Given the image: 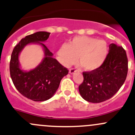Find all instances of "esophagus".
Returning a JSON list of instances; mask_svg holds the SVG:
<instances>
[{
  "label": "esophagus",
  "instance_id": "obj_1",
  "mask_svg": "<svg viewBox=\"0 0 135 135\" xmlns=\"http://www.w3.org/2000/svg\"><path fill=\"white\" fill-rule=\"evenodd\" d=\"M69 73H70V74H74L76 73V70H75L74 69H70V70H69Z\"/></svg>",
  "mask_w": 135,
  "mask_h": 135
}]
</instances>
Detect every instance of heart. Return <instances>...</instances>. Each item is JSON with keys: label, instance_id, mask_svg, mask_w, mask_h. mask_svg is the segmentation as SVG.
<instances>
[{"label": "heart", "instance_id": "obj_1", "mask_svg": "<svg viewBox=\"0 0 135 135\" xmlns=\"http://www.w3.org/2000/svg\"><path fill=\"white\" fill-rule=\"evenodd\" d=\"M108 55L107 42L94 37L76 36L68 45L63 44L57 52L59 63L65 67H70L79 63L86 72H93L102 66Z\"/></svg>", "mask_w": 135, "mask_h": 135}]
</instances>
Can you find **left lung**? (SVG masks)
I'll return each mask as SVG.
<instances>
[{"mask_svg": "<svg viewBox=\"0 0 135 135\" xmlns=\"http://www.w3.org/2000/svg\"><path fill=\"white\" fill-rule=\"evenodd\" d=\"M109 52L100 68L83 72V81L79 86L81 97L91 103L109 100L118 91L126 80L128 61L125 50L114 43L109 46Z\"/></svg>", "mask_w": 135, "mask_h": 135, "instance_id": "left-lung-1", "label": "left lung"}]
</instances>
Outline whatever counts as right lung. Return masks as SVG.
<instances>
[{"label": "right lung", "instance_id": "right-lung-1", "mask_svg": "<svg viewBox=\"0 0 135 135\" xmlns=\"http://www.w3.org/2000/svg\"><path fill=\"white\" fill-rule=\"evenodd\" d=\"M50 34L47 32H37L27 35L15 46L11 54L9 71L13 83L21 94L35 102L51 98L57 90L61 80L69 73L42 43L47 40ZM32 44L42 46L44 57L36 68L25 71L21 67L19 56L25 46Z\"/></svg>", "mask_w": 135, "mask_h": 135}]
</instances>
